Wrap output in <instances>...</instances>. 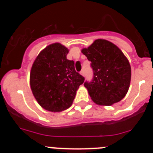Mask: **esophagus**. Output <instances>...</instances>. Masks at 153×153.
Instances as JSON below:
<instances>
[{"mask_svg":"<svg viewBox=\"0 0 153 153\" xmlns=\"http://www.w3.org/2000/svg\"><path fill=\"white\" fill-rule=\"evenodd\" d=\"M79 74H80L82 76H84V70H81L80 72H79Z\"/></svg>","mask_w":153,"mask_h":153,"instance_id":"1","label":"esophagus"}]
</instances>
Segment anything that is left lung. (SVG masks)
Returning a JSON list of instances; mask_svg holds the SVG:
<instances>
[{"label": "left lung", "mask_w": 153, "mask_h": 153, "mask_svg": "<svg viewBox=\"0 0 153 153\" xmlns=\"http://www.w3.org/2000/svg\"><path fill=\"white\" fill-rule=\"evenodd\" d=\"M82 53L91 62L93 79L84 86L94 102L109 106L124 98L131 79V67L123 53L106 40H95Z\"/></svg>", "instance_id": "obj_1"}]
</instances>
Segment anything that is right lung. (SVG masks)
I'll return each instance as SVG.
<instances>
[{"label": "right lung", "mask_w": 153, "mask_h": 153, "mask_svg": "<svg viewBox=\"0 0 153 153\" xmlns=\"http://www.w3.org/2000/svg\"><path fill=\"white\" fill-rule=\"evenodd\" d=\"M69 51L53 44L40 53L32 66L30 87L40 106L51 112H60L72 105L76 92L84 77L75 70L74 60L67 59Z\"/></svg>", "instance_id": "add662e5"}]
</instances>
